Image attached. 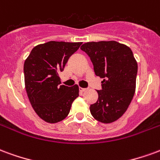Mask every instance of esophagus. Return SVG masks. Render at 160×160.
<instances>
[{
    "instance_id": "obj_1",
    "label": "esophagus",
    "mask_w": 160,
    "mask_h": 160,
    "mask_svg": "<svg viewBox=\"0 0 160 160\" xmlns=\"http://www.w3.org/2000/svg\"><path fill=\"white\" fill-rule=\"evenodd\" d=\"M79 90H80V92H85V91H87V88H79Z\"/></svg>"
}]
</instances>
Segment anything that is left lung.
I'll use <instances>...</instances> for the list:
<instances>
[{
  "instance_id": "8db88e82",
  "label": "left lung",
  "mask_w": 160,
  "mask_h": 160,
  "mask_svg": "<svg viewBox=\"0 0 160 160\" xmlns=\"http://www.w3.org/2000/svg\"><path fill=\"white\" fill-rule=\"evenodd\" d=\"M81 49L91 59L95 75L103 78L90 112L99 122L112 123L122 117L132 101L137 62L129 47L115 41L86 42Z\"/></svg>"
}]
</instances>
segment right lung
<instances>
[{
  "mask_svg": "<svg viewBox=\"0 0 160 160\" xmlns=\"http://www.w3.org/2000/svg\"><path fill=\"white\" fill-rule=\"evenodd\" d=\"M81 44L54 41L39 44L24 61L28 98L34 111L45 122L54 123L65 119L72 102L78 97V86L60 85L59 74Z\"/></svg>",
  "mask_w": 160,
  "mask_h": 160,
  "instance_id": "1",
  "label": "right lung"
}]
</instances>
